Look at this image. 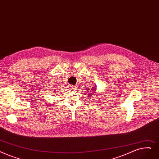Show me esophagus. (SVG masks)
Returning <instances> with one entry per match:
<instances>
[{
	"mask_svg": "<svg viewBox=\"0 0 159 159\" xmlns=\"http://www.w3.org/2000/svg\"><path fill=\"white\" fill-rule=\"evenodd\" d=\"M75 86H71V88L73 89V90H75Z\"/></svg>",
	"mask_w": 159,
	"mask_h": 159,
	"instance_id": "obj_1",
	"label": "esophagus"
}]
</instances>
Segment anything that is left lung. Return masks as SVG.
I'll return each mask as SVG.
<instances>
[{"mask_svg":"<svg viewBox=\"0 0 159 159\" xmlns=\"http://www.w3.org/2000/svg\"><path fill=\"white\" fill-rule=\"evenodd\" d=\"M97 90V88H95V86H94V87H92V88H91L90 89H89V91H88V92H89V97H90V98H92V97L93 95H95V93H94V92H95ZM96 94V93H95Z\"/></svg>","mask_w":159,"mask_h":159,"instance_id":"8db88e82","label":"left lung"}]
</instances>
